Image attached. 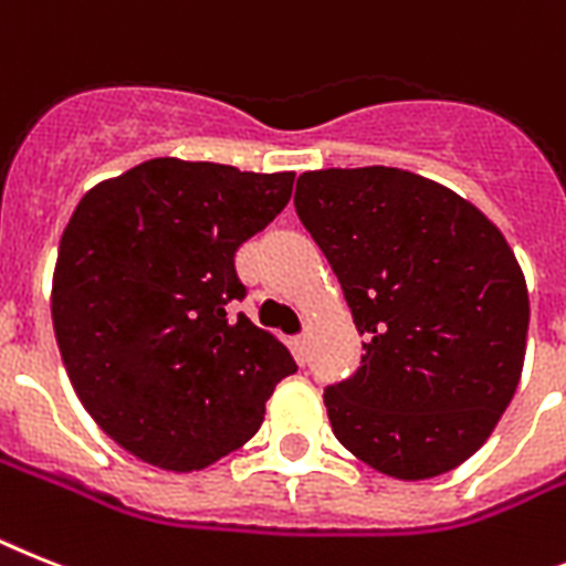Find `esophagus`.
<instances>
[{
  "label": "esophagus",
  "instance_id": "1",
  "mask_svg": "<svg viewBox=\"0 0 566 566\" xmlns=\"http://www.w3.org/2000/svg\"><path fill=\"white\" fill-rule=\"evenodd\" d=\"M293 354L298 356V359H305L307 356V345H311V336L307 334H298V336H293Z\"/></svg>",
  "mask_w": 566,
  "mask_h": 566
}]
</instances>
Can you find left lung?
Listing matches in <instances>:
<instances>
[{
  "mask_svg": "<svg viewBox=\"0 0 566 566\" xmlns=\"http://www.w3.org/2000/svg\"><path fill=\"white\" fill-rule=\"evenodd\" d=\"M293 203L365 336L363 365L325 388L336 440L400 481L460 467L524 368L530 296L501 230L394 166L298 175Z\"/></svg>",
  "mask_w": 566,
  "mask_h": 566,
  "instance_id": "left-lung-1",
  "label": "left lung"
}]
</instances>
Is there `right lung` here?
<instances>
[{
    "label": "right lung",
    "instance_id": "obj_1",
    "mask_svg": "<svg viewBox=\"0 0 566 566\" xmlns=\"http://www.w3.org/2000/svg\"><path fill=\"white\" fill-rule=\"evenodd\" d=\"M293 172L155 158L83 195L51 316L71 386L126 452L192 472L259 431L291 350L227 305L235 253L287 207Z\"/></svg>",
    "mask_w": 566,
    "mask_h": 566
}]
</instances>
